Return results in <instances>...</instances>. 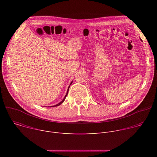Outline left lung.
<instances>
[{
    "label": "left lung",
    "mask_w": 157,
    "mask_h": 157,
    "mask_svg": "<svg viewBox=\"0 0 157 157\" xmlns=\"http://www.w3.org/2000/svg\"><path fill=\"white\" fill-rule=\"evenodd\" d=\"M140 40H141V41H142V40H141V38H140Z\"/></svg>",
    "instance_id": "left-lung-1"
}]
</instances>
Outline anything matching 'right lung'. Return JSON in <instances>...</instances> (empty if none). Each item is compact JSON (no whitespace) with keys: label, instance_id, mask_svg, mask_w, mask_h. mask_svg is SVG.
<instances>
[{"label":"right lung","instance_id":"obj_1","mask_svg":"<svg viewBox=\"0 0 157 157\" xmlns=\"http://www.w3.org/2000/svg\"><path fill=\"white\" fill-rule=\"evenodd\" d=\"M72 82H73V81L71 82V83H70V86H69V87H68V90H67V93H66V95H65V96L64 97V98H63V99L60 102H59L58 104H56V105H52V106H48L49 107H56V106H58V105H59L60 104H61L63 102H64V101L65 100V99H66V97L67 96V95H68V91H69V89H70V86L71 85V84H72Z\"/></svg>","mask_w":157,"mask_h":157}]
</instances>
